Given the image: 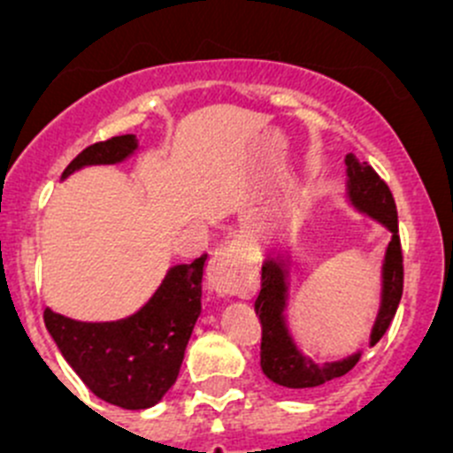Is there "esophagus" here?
I'll return each instance as SVG.
<instances>
[{
    "label": "esophagus",
    "instance_id": "1",
    "mask_svg": "<svg viewBox=\"0 0 453 453\" xmlns=\"http://www.w3.org/2000/svg\"><path fill=\"white\" fill-rule=\"evenodd\" d=\"M205 280L217 296H248L252 269L234 245H221L205 267Z\"/></svg>",
    "mask_w": 453,
    "mask_h": 453
}]
</instances>
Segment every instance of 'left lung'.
<instances>
[{
	"label": "left lung",
	"mask_w": 453,
	"mask_h": 453,
	"mask_svg": "<svg viewBox=\"0 0 453 453\" xmlns=\"http://www.w3.org/2000/svg\"><path fill=\"white\" fill-rule=\"evenodd\" d=\"M346 201L364 217L377 221L390 234L386 252L381 258V287H379V307L370 328L368 346H374L390 326L401 294H403V258H401L399 221L396 205L388 186L379 180L377 173L366 162H359L353 153L346 155ZM294 256L289 248H273L265 252L263 273H260V294L254 309L263 326L260 344V368L263 374L276 386L291 390H309L324 386L337 377H344L362 359L364 349L346 355L342 359L315 362L303 353L289 328V300L294 285Z\"/></svg>",
	"instance_id": "8db88e82"
}]
</instances>
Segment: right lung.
<instances>
[{"label": "right lung", "instance_id": "right-lung-1", "mask_svg": "<svg viewBox=\"0 0 453 453\" xmlns=\"http://www.w3.org/2000/svg\"><path fill=\"white\" fill-rule=\"evenodd\" d=\"M135 135L98 142L76 155L61 180L81 168L113 166L134 157ZM205 254L168 267L155 294L135 313L111 322H81L45 309V328L63 359L98 399L125 410H146L177 381L186 346L201 315Z\"/></svg>", "mask_w": 453, "mask_h": 453}]
</instances>
